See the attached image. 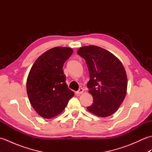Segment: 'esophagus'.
<instances>
[{
  "label": "esophagus",
  "mask_w": 152,
  "mask_h": 152,
  "mask_svg": "<svg viewBox=\"0 0 152 152\" xmlns=\"http://www.w3.org/2000/svg\"><path fill=\"white\" fill-rule=\"evenodd\" d=\"M83 92V89H82V88H80L78 91H77L76 92V95H80V94H82V93Z\"/></svg>",
  "instance_id": "1"
}]
</instances>
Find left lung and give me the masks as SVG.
Wrapping results in <instances>:
<instances>
[{"instance_id":"8db88e82","label":"left lung","mask_w":152,"mask_h":152,"mask_svg":"<svg viewBox=\"0 0 152 152\" xmlns=\"http://www.w3.org/2000/svg\"><path fill=\"white\" fill-rule=\"evenodd\" d=\"M77 53L85 59L89 73L87 86L93 102L87 110L102 118L112 115L127 92V74L121 62L110 51L96 46L80 48Z\"/></svg>"}]
</instances>
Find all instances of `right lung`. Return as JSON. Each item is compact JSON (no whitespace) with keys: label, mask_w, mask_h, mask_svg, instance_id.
I'll return each mask as SVG.
<instances>
[{"label":"right lung","mask_w":152,"mask_h":152,"mask_svg":"<svg viewBox=\"0 0 152 152\" xmlns=\"http://www.w3.org/2000/svg\"><path fill=\"white\" fill-rule=\"evenodd\" d=\"M72 49L56 47L38 58L27 81V91L33 108L41 117L49 119L62 112L74 96L68 88L63 66Z\"/></svg>","instance_id":"1"}]
</instances>
